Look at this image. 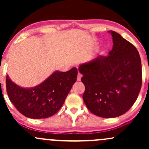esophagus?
Returning <instances> with one entry per match:
<instances>
[{"label": "esophagus", "instance_id": "esophagus-1", "mask_svg": "<svg viewBox=\"0 0 149 149\" xmlns=\"http://www.w3.org/2000/svg\"><path fill=\"white\" fill-rule=\"evenodd\" d=\"M82 76H82L81 73H78V77H77V80H78V81H80V80H81Z\"/></svg>", "mask_w": 149, "mask_h": 149}]
</instances>
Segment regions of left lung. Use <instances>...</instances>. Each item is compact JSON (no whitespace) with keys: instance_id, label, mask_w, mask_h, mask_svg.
<instances>
[{"instance_id":"1","label":"left lung","mask_w":149,"mask_h":149,"mask_svg":"<svg viewBox=\"0 0 149 149\" xmlns=\"http://www.w3.org/2000/svg\"><path fill=\"white\" fill-rule=\"evenodd\" d=\"M113 38L109 55L98 56L79 66L85 90L83 99L92 113L116 118L132 107L141 88V59L137 49L119 33Z\"/></svg>"}]
</instances>
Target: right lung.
Here are the masks:
<instances>
[{"mask_svg":"<svg viewBox=\"0 0 149 149\" xmlns=\"http://www.w3.org/2000/svg\"><path fill=\"white\" fill-rule=\"evenodd\" d=\"M76 67L66 72L55 71L40 85L31 88L18 86L6 77V90L10 102L22 115L33 119L49 118L64 103L76 83Z\"/></svg>","mask_w":149,"mask_h":149,"instance_id":"right-lung-1","label":"right lung"}]
</instances>
